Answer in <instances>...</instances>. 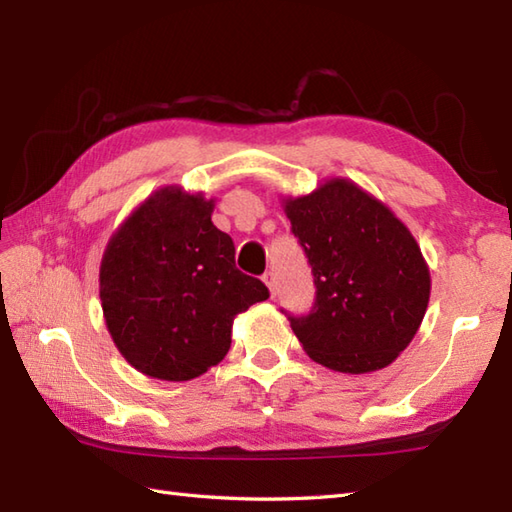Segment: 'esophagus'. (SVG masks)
<instances>
[{"label": "esophagus", "instance_id": "1", "mask_svg": "<svg viewBox=\"0 0 512 512\" xmlns=\"http://www.w3.org/2000/svg\"><path fill=\"white\" fill-rule=\"evenodd\" d=\"M264 284L268 286V290H270V295H275L277 292V277H275V273L273 270H268V273H264Z\"/></svg>", "mask_w": 512, "mask_h": 512}]
</instances>
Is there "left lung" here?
I'll list each match as a JSON object with an SVG mask.
<instances>
[{"label": "left lung", "instance_id": "1", "mask_svg": "<svg viewBox=\"0 0 512 512\" xmlns=\"http://www.w3.org/2000/svg\"><path fill=\"white\" fill-rule=\"evenodd\" d=\"M284 211L312 266L317 297L290 328L312 361L367 374L391 365L416 336L431 275L416 237L387 204L332 178Z\"/></svg>", "mask_w": 512, "mask_h": 512}]
</instances>
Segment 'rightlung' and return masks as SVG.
<instances>
[{"instance_id":"add662e5","label":"right lung","mask_w":512,"mask_h":512,"mask_svg":"<svg viewBox=\"0 0 512 512\" xmlns=\"http://www.w3.org/2000/svg\"><path fill=\"white\" fill-rule=\"evenodd\" d=\"M215 200L169 184L129 213L107 242L99 295L118 352L140 374L191 380L231 347L233 319L268 299L235 268L233 239L211 222Z\"/></svg>"}]
</instances>
